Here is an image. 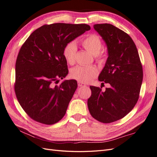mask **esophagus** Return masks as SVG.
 Wrapping results in <instances>:
<instances>
[{"label":"esophagus","instance_id":"obj_1","mask_svg":"<svg viewBox=\"0 0 157 157\" xmlns=\"http://www.w3.org/2000/svg\"><path fill=\"white\" fill-rule=\"evenodd\" d=\"M78 86H80V87H81V86H86V84H85L84 83L80 82H78Z\"/></svg>","mask_w":157,"mask_h":157}]
</instances>
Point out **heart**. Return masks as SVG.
Here are the masks:
<instances>
[{"label": "heart", "mask_w": 157, "mask_h": 157, "mask_svg": "<svg viewBox=\"0 0 157 157\" xmlns=\"http://www.w3.org/2000/svg\"><path fill=\"white\" fill-rule=\"evenodd\" d=\"M84 48L95 55V59L99 64H102L106 59V55L101 50L103 47L102 41L98 35L90 34L80 42ZM77 46L73 42L67 44L63 48V56L69 65L75 63ZM98 75V70L95 66H77L71 70L70 77L73 79L82 83H88L96 78Z\"/></svg>", "instance_id": "b5f03b06"}]
</instances>
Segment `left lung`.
<instances>
[{
  "label": "left lung",
  "instance_id": "8db88e82",
  "mask_svg": "<svg viewBox=\"0 0 157 157\" xmlns=\"http://www.w3.org/2000/svg\"><path fill=\"white\" fill-rule=\"evenodd\" d=\"M96 30L107 46L108 58L99 76L102 84L110 88L90 86L88 99L90 115L103 123L120 120L129 113L138 100L143 80V67L136 46L126 33L109 23L95 24Z\"/></svg>",
  "mask_w": 157,
  "mask_h": 157
}]
</instances>
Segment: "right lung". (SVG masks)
Here are the masks:
<instances>
[{"instance_id":"add662e5","label":"right lung","mask_w":157,"mask_h":157,"mask_svg":"<svg viewBox=\"0 0 157 157\" xmlns=\"http://www.w3.org/2000/svg\"><path fill=\"white\" fill-rule=\"evenodd\" d=\"M90 29L87 24L58 23L33 31L21 46L16 62L14 90L20 105L33 120L51 125L65 115L77 88L75 80L56 85L69 73L65 46Z\"/></svg>"}]
</instances>
